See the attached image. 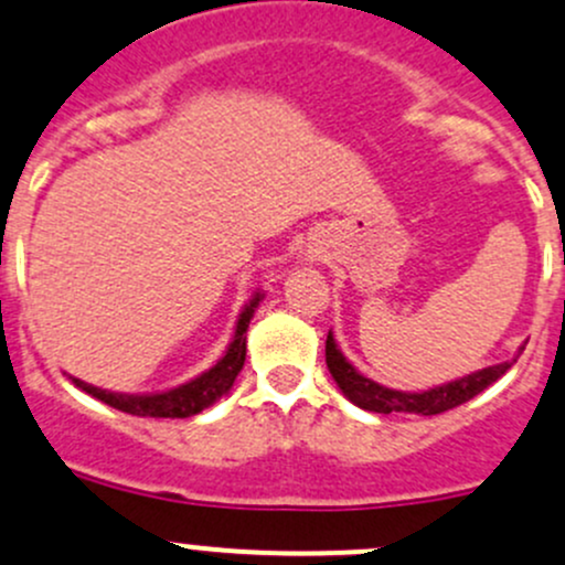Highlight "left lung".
I'll list each match as a JSON object with an SVG mask.
<instances>
[{
  "label": "left lung",
  "mask_w": 565,
  "mask_h": 565,
  "mask_svg": "<svg viewBox=\"0 0 565 565\" xmlns=\"http://www.w3.org/2000/svg\"><path fill=\"white\" fill-rule=\"evenodd\" d=\"M324 358H328V367L332 379H335V384L341 387L343 395L354 403V406L365 408V412H376V414L408 412V414H423V417H433V414H441L455 406H462V403L471 401L473 395H479V392L490 387L492 382H498V379H501L503 373L518 362L512 360V362H501V365L482 367V371L468 373V376L455 379V382L441 384V387H433L427 392H401V390L382 387V384L371 382V379H365L362 373H358V367L343 358L341 349L335 347L332 332H328Z\"/></svg>",
  "instance_id": "1"
}]
</instances>
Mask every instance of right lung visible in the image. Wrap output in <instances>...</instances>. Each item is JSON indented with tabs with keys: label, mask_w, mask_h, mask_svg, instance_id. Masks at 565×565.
Here are the masks:
<instances>
[{
	"label": "right lung",
	"mask_w": 565,
	"mask_h": 565,
	"mask_svg": "<svg viewBox=\"0 0 565 565\" xmlns=\"http://www.w3.org/2000/svg\"><path fill=\"white\" fill-rule=\"evenodd\" d=\"M259 300L263 295H254L252 300L246 302V308L241 311V319H237L235 328V338L233 343L227 347L224 358L211 367V371L200 373L198 379L192 382L181 384V387L168 390V392H157V395H121V392H108L92 387V384L81 382V379H73L75 387H81L83 392H88L97 401L108 403V406L118 408V412H127L132 417H170V419H186L200 414L203 408L216 403L218 397L227 395L233 382L241 373L243 362H246V330L248 322H252L254 311H257Z\"/></svg>",
	"instance_id": "add662e5"
}]
</instances>
